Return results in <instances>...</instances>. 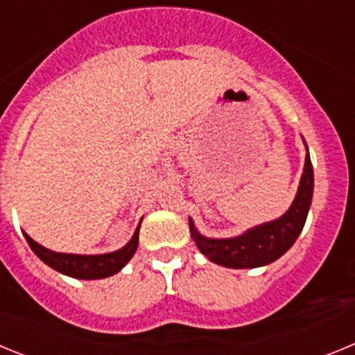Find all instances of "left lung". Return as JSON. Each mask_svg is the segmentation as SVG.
Returning <instances> with one entry per match:
<instances>
[{
    "mask_svg": "<svg viewBox=\"0 0 355 355\" xmlns=\"http://www.w3.org/2000/svg\"><path fill=\"white\" fill-rule=\"evenodd\" d=\"M311 199L313 165L309 155H306L299 192L291 208L281 218L250 229L241 236L225 238V240L200 236L193 227L192 220H190V233L200 252L208 256L216 265L227 266V268H256V266L268 265L281 258L299 238L306 224Z\"/></svg>",
    "mask_w": 355,
    "mask_h": 355,
    "instance_id": "left-lung-1",
    "label": "left lung"
}]
</instances>
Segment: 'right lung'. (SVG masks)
Listing matches in <instances>:
<instances>
[{
    "label": "right lung",
    "mask_w": 355,
    "mask_h": 355,
    "mask_svg": "<svg viewBox=\"0 0 355 355\" xmlns=\"http://www.w3.org/2000/svg\"><path fill=\"white\" fill-rule=\"evenodd\" d=\"M140 229V225H139ZM139 229L133 234L126 247L115 250L110 254H99V256H80V254H62L53 252L46 247L39 245L37 241L31 240L28 234L26 241L30 243L31 250L42 259L44 263L51 268H55L60 274L76 279H103L117 274L122 266L126 265L133 258L135 250L139 247Z\"/></svg>",
    "instance_id": "obj_1"
}]
</instances>
